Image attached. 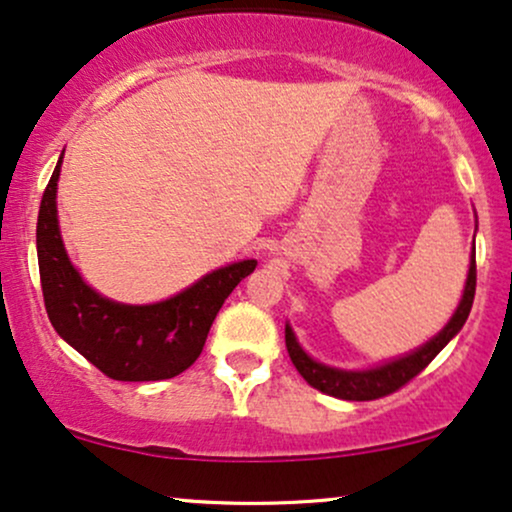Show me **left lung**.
I'll list each match as a JSON object with an SVG mask.
<instances>
[{"instance_id":"left-lung-1","label":"left lung","mask_w":512,"mask_h":512,"mask_svg":"<svg viewBox=\"0 0 512 512\" xmlns=\"http://www.w3.org/2000/svg\"><path fill=\"white\" fill-rule=\"evenodd\" d=\"M472 252H475V248H472ZM475 283L477 269L475 255H472L461 302H458L454 316H451L449 323H446L435 338L425 342V345H420L418 349H413V352L404 354V357L385 361V364L373 368H361V371L326 366L304 352L302 345L295 338L293 328H290V323H286V347L290 361H293L295 368L309 385L316 387V390L323 394H331V397L347 401H371L385 397V394L397 392L401 385H406L411 378H416V375L423 371L446 345H449L451 338H456L458 331L463 328V323L468 321L472 300H475Z\"/></svg>"}]
</instances>
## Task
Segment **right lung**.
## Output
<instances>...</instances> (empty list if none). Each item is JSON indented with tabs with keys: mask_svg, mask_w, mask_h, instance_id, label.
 <instances>
[{
	"mask_svg": "<svg viewBox=\"0 0 512 512\" xmlns=\"http://www.w3.org/2000/svg\"><path fill=\"white\" fill-rule=\"evenodd\" d=\"M63 153L44 189L37 217V262L54 331L101 373L125 383L174 378L203 352L226 297L257 260L226 264L181 293L153 304H125L96 293L70 262L58 229L56 189Z\"/></svg>",
	"mask_w": 512,
	"mask_h": 512,
	"instance_id": "add662e5",
	"label": "right lung"
}]
</instances>
